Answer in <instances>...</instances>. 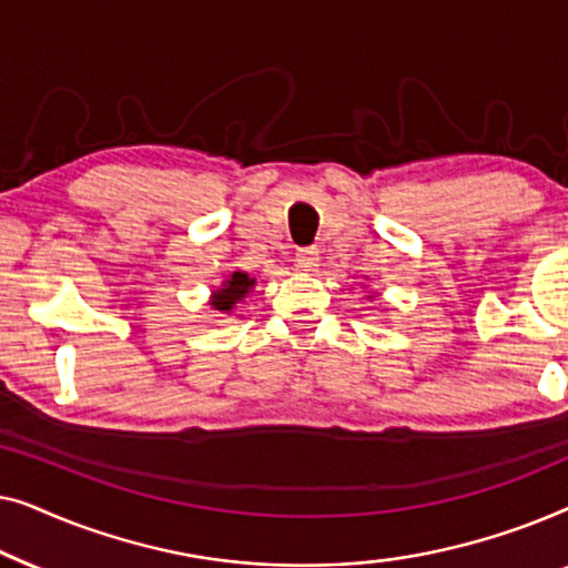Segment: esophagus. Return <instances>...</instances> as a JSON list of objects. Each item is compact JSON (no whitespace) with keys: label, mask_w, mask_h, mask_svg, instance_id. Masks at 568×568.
<instances>
[{"label":"esophagus","mask_w":568,"mask_h":568,"mask_svg":"<svg viewBox=\"0 0 568 568\" xmlns=\"http://www.w3.org/2000/svg\"><path fill=\"white\" fill-rule=\"evenodd\" d=\"M297 266L302 271H315L317 266H321V251H317V247H300Z\"/></svg>","instance_id":"1"}]
</instances>
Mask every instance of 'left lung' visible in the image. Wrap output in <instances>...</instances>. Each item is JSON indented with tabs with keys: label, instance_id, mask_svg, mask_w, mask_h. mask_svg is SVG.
Wrapping results in <instances>:
<instances>
[{
	"label": "left lung",
	"instance_id": "obj_1",
	"mask_svg": "<svg viewBox=\"0 0 568 568\" xmlns=\"http://www.w3.org/2000/svg\"><path fill=\"white\" fill-rule=\"evenodd\" d=\"M372 297H375V294H367V297H364V300H369V302H372Z\"/></svg>",
	"mask_w": 568,
	"mask_h": 568
}]
</instances>
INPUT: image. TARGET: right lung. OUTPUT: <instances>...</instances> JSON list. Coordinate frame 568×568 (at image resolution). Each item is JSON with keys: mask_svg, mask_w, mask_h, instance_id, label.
<instances>
[{"mask_svg": "<svg viewBox=\"0 0 568 568\" xmlns=\"http://www.w3.org/2000/svg\"><path fill=\"white\" fill-rule=\"evenodd\" d=\"M253 286H255V276L247 274V271L243 268L230 271L227 278H224V282L209 294V305H212L216 313L232 315L240 302L253 292Z\"/></svg>", "mask_w": 568, "mask_h": 568, "instance_id": "obj_1", "label": "right lung"}]
</instances>
